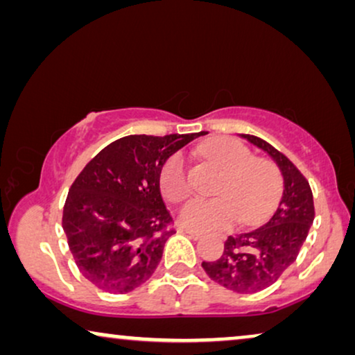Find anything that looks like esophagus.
I'll list each match as a JSON object with an SVG mask.
<instances>
[{
  "mask_svg": "<svg viewBox=\"0 0 355 355\" xmlns=\"http://www.w3.org/2000/svg\"><path fill=\"white\" fill-rule=\"evenodd\" d=\"M179 231L184 232V234H187V236L191 237V239H193V241H198V239H200V237L203 236L202 232L193 231V230H191V227H184V226H181V227H179Z\"/></svg>",
  "mask_w": 355,
  "mask_h": 355,
  "instance_id": "34e87169",
  "label": "esophagus"
}]
</instances>
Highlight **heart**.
<instances>
[{
    "label": "heart",
    "instance_id": "b5f03b06",
    "mask_svg": "<svg viewBox=\"0 0 355 355\" xmlns=\"http://www.w3.org/2000/svg\"><path fill=\"white\" fill-rule=\"evenodd\" d=\"M205 153L226 169L221 186L225 196L187 200L178 211L181 225L197 231H215L230 226L237 218L242 223H252L273 210L279 196V181L268 163L254 159L244 144L231 137L211 140ZM159 184L171 200L187 196L191 184L182 153L168 158L159 174Z\"/></svg>",
    "mask_w": 355,
    "mask_h": 355
}]
</instances>
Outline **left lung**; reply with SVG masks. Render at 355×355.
<instances>
[{
    "instance_id": "1",
    "label": "left lung",
    "mask_w": 355,
    "mask_h": 355,
    "mask_svg": "<svg viewBox=\"0 0 355 355\" xmlns=\"http://www.w3.org/2000/svg\"><path fill=\"white\" fill-rule=\"evenodd\" d=\"M242 139L273 158L283 176V196L273 216L254 231L230 236L216 261H202L208 278L237 294H254L275 283L297 259L315 218L310 186L289 158L263 139Z\"/></svg>"
}]
</instances>
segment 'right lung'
Returning a JSON list of instances; mask_svg holds the SVG:
<instances>
[{"label": "right lung", "mask_w": 355, "mask_h": 355, "mask_svg": "<svg viewBox=\"0 0 355 355\" xmlns=\"http://www.w3.org/2000/svg\"><path fill=\"white\" fill-rule=\"evenodd\" d=\"M200 135H128L101 150L77 176L62 230L76 265L96 288L125 294L155 273L174 234L159 174L171 155Z\"/></svg>", "instance_id": "obj_1"}]
</instances>
